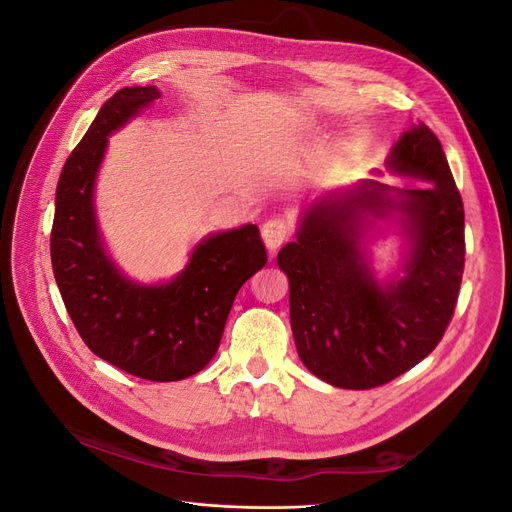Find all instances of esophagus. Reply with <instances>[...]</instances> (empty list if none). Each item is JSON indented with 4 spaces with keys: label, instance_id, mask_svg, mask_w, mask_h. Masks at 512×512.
Listing matches in <instances>:
<instances>
[{
    "label": "esophagus",
    "instance_id": "1",
    "mask_svg": "<svg viewBox=\"0 0 512 512\" xmlns=\"http://www.w3.org/2000/svg\"><path fill=\"white\" fill-rule=\"evenodd\" d=\"M290 230H292L290 222L280 218V215L262 224L260 235H262V241H265V245H267V250L275 252L277 247H280L282 243H286L288 237H290Z\"/></svg>",
    "mask_w": 512,
    "mask_h": 512
}]
</instances>
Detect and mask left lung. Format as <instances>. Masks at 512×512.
Masks as SVG:
<instances>
[{
  "label": "left lung",
  "instance_id": "obj_1",
  "mask_svg": "<svg viewBox=\"0 0 512 512\" xmlns=\"http://www.w3.org/2000/svg\"><path fill=\"white\" fill-rule=\"evenodd\" d=\"M389 173L425 181L393 188L361 179L316 198L297 239L277 254L290 282V327L303 365L339 389H374L421 363L455 312L463 275V203L438 136L410 126L386 158ZM397 217L399 276L380 281L370 230Z\"/></svg>",
  "mask_w": 512,
  "mask_h": 512
}]
</instances>
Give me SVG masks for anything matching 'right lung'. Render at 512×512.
<instances>
[{"instance_id":"right-lung-1","label":"right lung","mask_w":512,"mask_h":512,"mask_svg":"<svg viewBox=\"0 0 512 512\" xmlns=\"http://www.w3.org/2000/svg\"><path fill=\"white\" fill-rule=\"evenodd\" d=\"M156 85L123 87L108 98L61 170L51 262L76 331L100 359L132 376L173 382L198 374L218 352L239 288L265 267L258 226L200 241L173 280L141 284L106 252L96 215V179L108 136L160 98Z\"/></svg>"}]
</instances>
